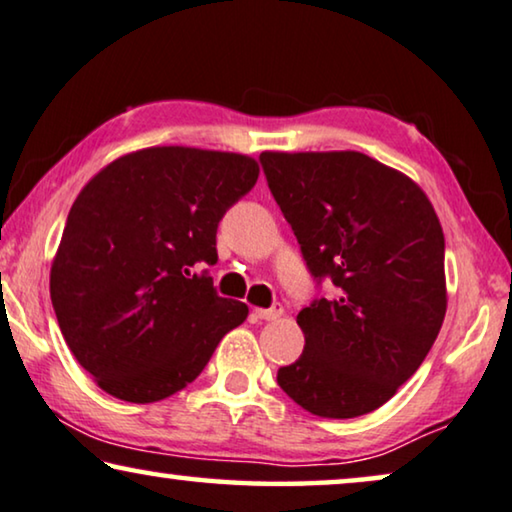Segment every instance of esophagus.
<instances>
[{
	"label": "esophagus",
	"instance_id": "obj_1",
	"mask_svg": "<svg viewBox=\"0 0 512 512\" xmlns=\"http://www.w3.org/2000/svg\"><path fill=\"white\" fill-rule=\"evenodd\" d=\"M281 314H284V307L281 305H272L270 309H254V318H258V321H277Z\"/></svg>",
	"mask_w": 512,
	"mask_h": 512
}]
</instances>
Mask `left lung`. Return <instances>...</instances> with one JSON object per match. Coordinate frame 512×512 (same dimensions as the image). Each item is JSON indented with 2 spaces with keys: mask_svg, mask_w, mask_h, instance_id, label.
<instances>
[{
  "mask_svg": "<svg viewBox=\"0 0 512 512\" xmlns=\"http://www.w3.org/2000/svg\"><path fill=\"white\" fill-rule=\"evenodd\" d=\"M261 164L332 300L298 314L305 351L277 383L321 418L379 409L416 374L448 307L443 231L409 175L362 152H263Z\"/></svg>",
  "mask_w": 512,
  "mask_h": 512,
  "instance_id": "8db88e82",
  "label": "left lung"
}]
</instances>
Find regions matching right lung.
Listing matches in <instances>:
<instances>
[{
  "label": "right lung",
  "mask_w": 512,
  "mask_h": 512,
  "mask_svg": "<svg viewBox=\"0 0 512 512\" xmlns=\"http://www.w3.org/2000/svg\"><path fill=\"white\" fill-rule=\"evenodd\" d=\"M258 161L198 147L122 154L71 205L50 268L66 346L103 392L131 404L175 395L203 372L249 307L219 298L217 226L258 180Z\"/></svg>",
  "instance_id": "right-lung-1"
}]
</instances>
